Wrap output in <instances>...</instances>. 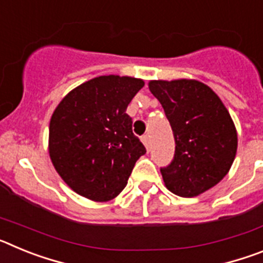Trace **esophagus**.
I'll list each match as a JSON object with an SVG mask.
<instances>
[{"label":"esophagus","mask_w":263,"mask_h":263,"mask_svg":"<svg viewBox=\"0 0 263 263\" xmlns=\"http://www.w3.org/2000/svg\"><path fill=\"white\" fill-rule=\"evenodd\" d=\"M142 142H143V145H145V147L147 148V152H148V150H150V137H148L147 134L142 137Z\"/></svg>","instance_id":"1"}]
</instances>
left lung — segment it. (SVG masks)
Wrapping results in <instances>:
<instances>
[{
    "mask_svg": "<svg viewBox=\"0 0 263 263\" xmlns=\"http://www.w3.org/2000/svg\"><path fill=\"white\" fill-rule=\"evenodd\" d=\"M148 88L175 138L171 163L160 167L164 184L182 197L203 194L227 175L236 157L237 132L229 111L200 81L154 80Z\"/></svg>",
    "mask_w": 263,
    "mask_h": 263,
    "instance_id": "8db88e82",
    "label": "left lung"
}]
</instances>
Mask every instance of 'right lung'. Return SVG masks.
<instances>
[{"label": "right lung", "instance_id": "right-lung-1", "mask_svg": "<svg viewBox=\"0 0 263 263\" xmlns=\"http://www.w3.org/2000/svg\"><path fill=\"white\" fill-rule=\"evenodd\" d=\"M145 85L129 76H99L71 90L50 121V158L62 179L95 201L115 199L145 146L134 136L129 103Z\"/></svg>", "mask_w": 263, "mask_h": 263}]
</instances>
